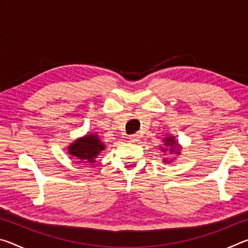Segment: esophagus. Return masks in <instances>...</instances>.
I'll list each match as a JSON object with an SVG mask.
<instances>
[{
    "label": "esophagus",
    "instance_id": "esophagus-1",
    "mask_svg": "<svg viewBox=\"0 0 248 248\" xmlns=\"http://www.w3.org/2000/svg\"><path fill=\"white\" fill-rule=\"evenodd\" d=\"M129 139L131 142H137V141H139L140 138H139V136H138V134H132V136L129 137Z\"/></svg>",
    "mask_w": 248,
    "mask_h": 248
}]
</instances>
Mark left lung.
<instances>
[{"label": "left lung", "instance_id": "1", "mask_svg": "<svg viewBox=\"0 0 248 248\" xmlns=\"http://www.w3.org/2000/svg\"><path fill=\"white\" fill-rule=\"evenodd\" d=\"M165 145L166 146H169V148H163L162 150L164 151H167V150H170V152H174L175 151V149H178V146H177V144L175 143V141H174V138H166V140H165ZM178 151V150H177ZM176 153H178V152H176ZM169 162V161H167Z\"/></svg>", "mask_w": 248, "mask_h": 248}]
</instances>
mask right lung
Masks as SVG:
<instances>
[{"instance_id":"add662e5","label":"right lung","mask_w":248,"mask_h":248,"mask_svg":"<svg viewBox=\"0 0 248 248\" xmlns=\"http://www.w3.org/2000/svg\"><path fill=\"white\" fill-rule=\"evenodd\" d=\"M105 149V145L100 142L97 136L91 134L78 139L69 146V153L72 156L78 157L79 162L94 163L95 158Z\"/></svg>"}]
</instances>
